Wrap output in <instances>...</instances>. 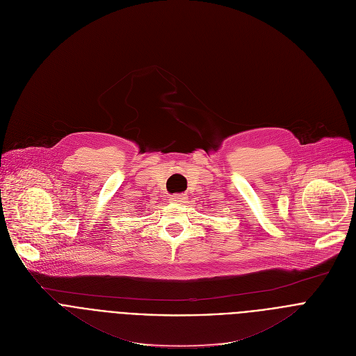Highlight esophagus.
I'll list each match as a JSON object with an SVG mask.
<instances>
[{
    "mask_svg": "<svg viewBox=\"0 0 356 356\" xmlns=\"http://www.w3.org/2000/svg\"><path fill=\"white\" fill-rule=\"evenodd\" d=\"M187 197L184 195H173V196H170V202L172 203H184Z\"/></svg>",
    "mask_w": 356,
    "mask_h": 356,
    "instance_id": "34e87169",
    "label": "esophagus"
}]
</instances>
